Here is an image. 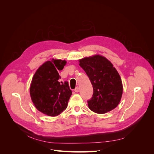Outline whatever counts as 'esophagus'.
Returning a JSON list of instances; mask_svg holds the SVG:
<instances>
[{"label": "esophagus", "mask_w": 154, "mask_h": 154, "mask_svg": "<svg viewBox=\"0 0 154 154\" xmlns=\"http://www.w3.org/2000/svg\"><path fill=\"white\" fill-rule=\"evenodd\" d=\"M79 90H80V88H79L78 87H76L75 89H74V92H78Z\"/></svg>", "instance_id": "1"}]
</instances>
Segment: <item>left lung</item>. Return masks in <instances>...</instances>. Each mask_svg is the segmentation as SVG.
<instances>
[{"label":"left lung","instance_id":"1","mask_svg":"<svg viewBox=\"0 0 154 154\" xmlns=\"http://www.w3.org/2000/svg\"><path fill=\"white\" fill-rule=\"evenodd\" d=\"M93 87V95L87 101L89 109L97 114L114 109L123 94V84L118 72L109 60L99 54L79 60Z\"/></svg>","mask_w":154,"mask_h":154}]
</instances>
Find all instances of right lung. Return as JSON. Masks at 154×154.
Segmentation results:
<instances>
[{"mask_svg":"<svg viewBox=\"0 0 154 154\" xmlns=\"http://www.w3.org/2000/svg\"><path fill=\"white\" fill-rule=\"evenodd\" d=\"M66 61L52 59L37 69L30 85L31 100L37 110L49 116H57L66 109L72 91L67 82L58 81V72Z\"/></svg>","mask_w":154,"mask_h":154,"instance_id":"1","label":"right lung"}]
</instances>
